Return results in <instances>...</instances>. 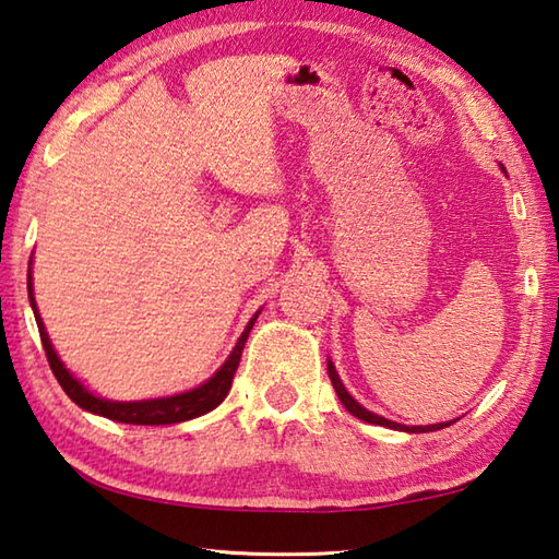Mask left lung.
<instances>
[{
    "instance_id": "1",
    "label": "left lung",
    "mask_w": 559,
    "mask_h": 559,
    "mask_svg": "<svg viewBox=\"0 0 559 559\" xmlns=\"http://www.w3.org/2000/svg\"><path fill=\"white\" fill-rule=\"evenodd\" d=\"M501 170L506 174L503 166H501ZM328 373H330V381H332V385H334V391H337V395H340V401H342L344 408H347V411L354 415V418H359V420H364V423L383 425V428L403 430V432H435V430L450 428V425H452V420H448V423H435V425H401V423H393V420H389V418H383V415H377V413H371V411L364 408V405H361L357 399H354V395H352L347 389H344V383H342V379H340L337 369H334L332 359H328Z\"/></svg>"
}]
</instances>
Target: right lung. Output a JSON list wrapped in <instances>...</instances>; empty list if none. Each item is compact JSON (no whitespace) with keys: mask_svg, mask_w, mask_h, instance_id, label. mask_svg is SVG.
<instances>
[{"mask_svg":"<svg viewBox=\"0 0 559 559\" xmlns=\"http://www.w3.org/2000/svg\"><path fill=\"white\" fill-rule=\"evenodd\" d=\"M26 288H28V302H32L34 318H36V324H38L40 342H44L46 357H48V364H50V371H53V377L58 379V383L63 385L68 399L87 413L103 415V418H109L115 423H127V425H174V423H186V420H192V418H200V415L215 411L217 405L227 399V393L231 389V379H235V373H237V367L241 361V352H245L249 332L253 328V322H257V318L261 314V310L251 314V320L247 322L245 332L239 334L237 344L231 347L229 357L225 359V364H222V367L215 373H212V377L205 383H200L190 391L164 395V399L109 401V399H103V395L90 391L87 385L80 381L75 373L66 367L63 361H60L58 352L53 349V344H50L46 324H44V320H40V312H38V306H36L32 269H28Z\"/></svg>","mask_w":559,"mask_h":559,"instance_id":"1","label":"right lung"}]
</instances>
